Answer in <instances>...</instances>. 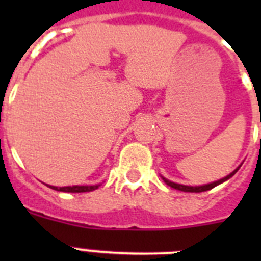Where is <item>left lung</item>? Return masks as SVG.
Wrapping results in <instances>:
<instances>
[{"label":"left lung","mask_w":261,"mask_h":261,"mask_svg":"<svg viewBox=\"0 0 261 261\" xmlns=\"http://www.w3.org/2000/svg\"><path fill=\"white\" fill-rule=\"evenodd\" d=\"M242 166V165H241ZM241 166H238V167L235 168L234 171L231 172V174H229L227 176L222 177V179H220V180L217 181H213V183H209V184H204V186H184V184H177V183H174V181L168 180V179H166V177L161 176L162 177V180L165 181L166 184H167L168 187H171V188H174V190H177V191H181V192H195V193H199V192H205V191H209L212 190V188H214V187H217L218 184H222L223 181L229 180L230 177L232 176V175H235V172L238 171L239 168H241Z\"/></svg>","instance_id":"left-lung-1"}]
</instances>
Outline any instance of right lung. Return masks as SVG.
Returning a JSON list of instances; mask_svg holds the SVG:
<instances>
[{"mask_svg":"<svg viewBox=\"0 0 261 261\" xmlns=\"http://www.w3.org/2000/svg\"><path fill=\"white\" fill-rule=\"evenodd\" d=\"M100 184H95V186H69V187H55V186H48L49 188L59 192H70V193H81V192H91V191L96 190Z\"/></svg>","mask_w":261,"mask_h":261,"instance_id":"right-lung-1","label":"right lung"}]
</instances>
